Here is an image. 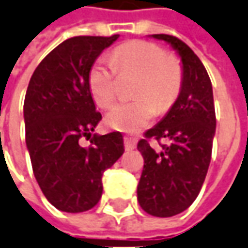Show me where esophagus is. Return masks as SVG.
Instances as JSON below:
<instances>
[{
  "mask_svg": "<svg viewBox=\"0 0 248 248\" xmlns=\"http://www.w3.org/2000/svg\"><path fill=\"white\" fill-rule=\"evenodd\" d=\"M124 146H125L127 151H132L136 147V140H135L134 138H131V136H125L124 138Z\"/></svg>",
  "mask_w": 248,
  "mask_h": 248,
  "instance_id": "1",
  "label": "esophagus"
}]
</instances>
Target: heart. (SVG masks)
Wrapping results in <instances>:
<instances>
[{"label": "heart", "instance_id": "1", "mask_svg": "<svg viewBox=\"0 0 248 248\" xmlns=\"http://www.w3.org/2000/svg\"><path fill=\"white\" fill-rule=\"evenodd\" d=\"M112 60L98 58L89 70L88 85L94 101L104 109L112 107L117 95V75L138 74L132 101L120 102L107 114L110 128L134 132L150 124L158 112L173 107L182 88V66L167 56L158 44L132 40L116 47Z\"/></svg>", "mask_w": 248, "mask_h": 248}]
</instances>
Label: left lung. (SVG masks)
Here are the masks:
<instances>
[{
    "label": "left lung",
    "instance_id": "8db88e82",
    "mask_svg": "<svg viewBox=\"0 0 248 248\" xmlns=\"http://www.w3.org/2000/svg\"><path fill=\"white\" fill-rule=\"evenodd\" d=\"M173 47L182 62V88L162 120L148 129L138 150L144 159L138 185L141 209L156 217L184 212L197 199L212 156L216 131L213 90L209 75L192 48L171 35H153ZM155 139L167 141L160 152L149 146Z\"/></svg>",
    "mask_w": 248,
    "mask_h": 248
}]
</instances>
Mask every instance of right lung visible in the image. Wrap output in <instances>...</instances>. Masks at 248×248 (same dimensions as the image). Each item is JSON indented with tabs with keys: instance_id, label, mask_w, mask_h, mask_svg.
Returning a JSON list of instances; mask_svg holds the SVG:
<instances>
[{
	"instance_id": "1",
	"label": "right lung",
	"mask_w": 248,
	"mask_h": 248,
	"mask_svg": "<svg viewBox=\"0 0 248 248\" xmlns=\"http://www.w3.org/2000/svg\"><path fill=\"white\" fill-rule=\"evenodd\" d=\"M119 39L75 36L61 43L31 77L24 100L25 143L43 194L59 211L85 212L100 201L102 174L124 153L120 132L93 135L102 116L88 85L92 64Z\"/></svg>"
}]
</instances>
